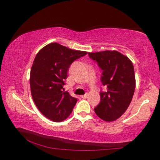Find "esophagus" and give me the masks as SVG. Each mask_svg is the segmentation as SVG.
<instances>
[{"label": "esophagus", "instance_id": "esophagus-1", "mask_svg": "<svg viewBox=\"0 0 160 160\" xmlns=\"http://www.w3.org/2000/svg\"><path fill=\"white\" fill-rule=\"evenodd\" d=\"M87 96H88V94H85L83 95H81V98H87Z\"/></svg>", "mask_w": 160, "mask_h": 160}]
</instances>
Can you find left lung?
Instances as JSON below:
<instances>
[{"label": "left lung", "mask_w": 160, "mask_h": 160, "mask_svg": "<svg viewBox=\"0 0 160 160\" xmlns=\"http://www.w3.org/2000/svg\"><path fill=\"white\" fill-rule=\"evenodd\" d=\"M102 70V84L107 87L100 93L101 102L94 111L106 122L117 120L126 111L132 99L135 76L132 62L116 50L89 52Z\"/></svg>", "instance_id": "1"}]
</instances>
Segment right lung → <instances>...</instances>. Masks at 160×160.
Instances as JSON below:
<instances>
[{
  "label": "right lung",
  "mask_w": 160,
  "mask_h": 160,
  "mask_svg": "<svg viewBox=\"0 0 160 160\" xmlns=\"http://www.w3.org/2000/svg\"><path fill=\"white\" fill-rule=\"evenodd\" d=\"M86 54L51 43L36 55L30 73L31 92L38 109L49 120L62 122L72 112L78 99L64 92V81L71 63Z\"/></svg>",
  "instance_id": "right-lung-1"
}]
</instances>
